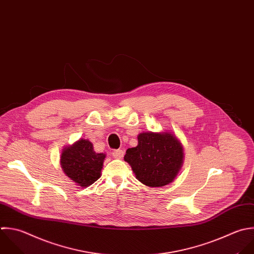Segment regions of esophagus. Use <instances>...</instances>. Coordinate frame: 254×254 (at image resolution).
Instances as JSON below:
<instances>
[{
  "label": "esophagus",
  "mask_w": 254,
  "mask_h": 254,
  "mask_svg": "<svg viewBox=\"0 0 254 254\" xmlns=\"http://www.w3.org/2000/svg\"><path fill=\"white\" fill-rule=\"evenodd\" d=\"M124 154H125V151L123 149H116L112 151V155L117 159H121L124 156Z\"/></svg>",
  "instance_id": "obj_1"
}]
</instances>
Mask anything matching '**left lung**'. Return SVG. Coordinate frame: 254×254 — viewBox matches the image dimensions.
<instances>
[{"mask_svg":"<svg viewBox=\"0 0 254 254\" xmlns=\"http://www.w3.org/2000/svg\"><path fill=\"white\" fill-rule=\"evenodd\" d=\"M138 144L128 148L125 160L136 178L148 187H162L174 180L183 163V148L169 132H142Z\"/></svg>","mask_w":254,"mask_h":254,"instance_id":"8db88e82","label":"left lung"}]
</instances>
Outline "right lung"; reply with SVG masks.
<instances>
[{"label":"right lung","instance_id":"right-lung-1","mask_svg":"<svg viewBox=\"0 0 254 254\" xmlns=\"http://www.w3.org/2000/svg\"><path fill=\"white\" fill-rule=\"evenodd\" d=\"M105 157L104 153L94 151L89 140L80 139L63 150L61 166L72 181L81 187H88L100 178Z\"/></svg>","mask_w":254,"mask_h":254}]
</instances>
